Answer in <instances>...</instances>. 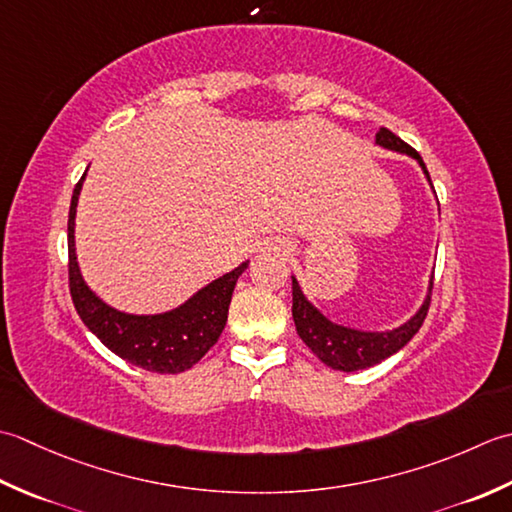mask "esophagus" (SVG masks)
<instances>
[{
	"mask_svg": "<svg viewBox=\"0 0 512 512\" xmlns=\"http://www.w3.org/2000/svg\"><path fill=\"white\" fill-rule=\"evenodd\" d=\"M278 249H280V247H278Z\"/></svg>",
	"mask_w": 512,
	"mask_h": 512,
	"instance_id": "obj_1",
	"label": "esophagus"
}]
</instances>
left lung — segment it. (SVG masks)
<instances>
[{
  "instance_id": "8db88e82",
  "label": "left lung",
  "mask_w": 512,
  "mask_h": 512,
  "mask_svg": "<svg viewBox=\"0 0 512 512\" xmlns=\"http://www.w3.org/2000/svg\"><path fill=\"white\" fill-rule=\"evenodd\" d=\"M375 145L382 150L406 154L411 156V159H415L433 190L429 170H426L422 156L417 154L411 145H406L400 137H395V134L387 128H380L378 134H375ZM437 207H440V203H437ZM431 289H433V276L429 280V289H426V296L422 300L420 309H417L409 320L402 322V325L393 329H384V331H367V329L338 325V322L327 318L314 305V302L305 296V291H302L296 276H291V294H294V307H291V314H294L298 336L311 351L316 353L318 360L325 362L331 369L349 373V371L369 369L373 364H380L382 360L391 358L393 353H398L402 347H406V344L411 342V338L422 327L426 311H429Z\"/></svg>"
}]
</instances>
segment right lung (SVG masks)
Listing matches in <instances>:
<instances>
[{"instance_id":"obj_1","label":"right lung","mask_w":512,"mask_h":512,"mask_svg":"<svg viewBox=\"0 0 512 512\" xmlns=\"http://www.w3.org/2000/svg\"><path fill=\"white\" fill-rule=\"evenodd\" d=\"M83 181H86V174L81 176L72 192L68 214L70 294L83 325L112 353H117L134 367L152 373H181L192 369L223 333L236 280L247 269L249 260L207 283L170 311L128 314V311L112 307L97 291L88 287L77 260L75 218Z\"/></svg>"}]
</instances>
